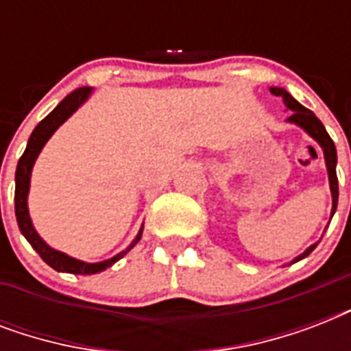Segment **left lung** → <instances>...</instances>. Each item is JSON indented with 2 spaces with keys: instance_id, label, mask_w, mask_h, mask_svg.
Listing matches in <instances>:
<instances>
[{
  "instance_id": "1",
  "label": "left lung",
  "mask_w": 351,
  "mask_h": 351,
  "mask_svg": "<svg viewBox=\"0 0 351 351\" xmlns=\"http://www.w3.org/2000/svg\"><path fill=\"white\" fill-rule=\"evenodd\" d=\"M269 93L275 96H280L284 101V106L288 107L291 111V117L286 118L288 123H293V125L300 127L302 131L308 132L313 140H315L322 149V154H324V162H326V169H328V180H330V191H332V215H330V220H332L335 209H337V200H339V182H337V149H335V143L330 138V134L326 132L322 121L313 114V111L306 109L304 106H300L299 101L295 100L293 96L289 95L288 90L282 89V87H269ZM319 244V242H317ZM317 244H311L304 253H300L299 256H295L293 261L289 264H295V262L302 261L306 256L310 255L311 251L315 250Z\"/></svg>"
}]
</instances>
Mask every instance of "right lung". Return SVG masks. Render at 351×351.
I'll list each match as a JSON object with an SVG mask.
<instances>
[{
  "label": "right lung",
  "instance_id": "obj_1",
  "mask_svg": "<svg viewBox=\"0 0 351 351\" xmlns=\"http://www.w3.org/2000/svg\"><path fill=\"white\" fill-rule=\"evenodd\" d=\"M93 95V87H80V89L73 90L71 95H67L60 104L56 106V109L47 114L43 120L34 127V131L30 134L29 142H27V149L25 153L21 154V158L18 162V167H16V193H14V206H16V220H18L19 231L23 234L25 239L29 240V244L38 251V255L43 258V261L56 271L62 273H73V275H95V273H100L107 267H111L112 264H117L121 256H125L129 251L138 244V240L142 239L143 226L140 228L138 234L134 237L131 244L127 245L125 250L120 251L118 255L107 258V261L101 262H84L74 258V256L63 253V251H58L54 247L47 244L45 240L41 239L38 231H36L32 220H30L29 215V204H27V198H29V189H30V175H32V167L36 164V158L40 156L41 149L45 145L51 136L56 132V129L62 123L73 117L74 112L78 111L80 107L84 106L85 101L89 100V96Z\"/></svg>",
  "mask_w": 351,
  "mask_h": 351
}]
</instances>
